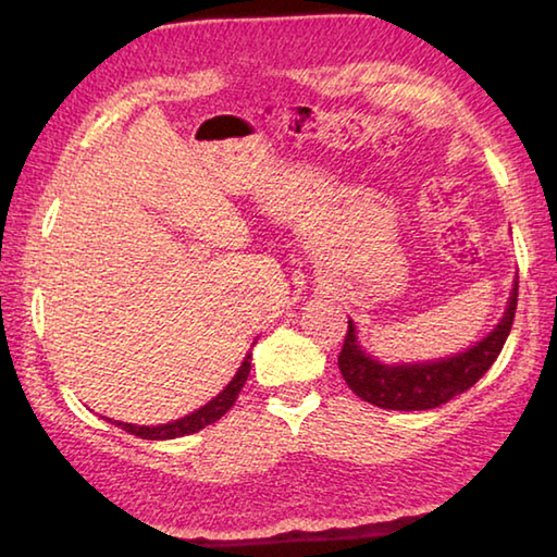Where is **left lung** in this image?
I'll list each match as a JSON object with an SVG mask.
<instances>
[{"mask_svg":"<svg viewBox=\"0 0 557 557\" xmlns=\"http://www.w3.org/2000/svg\"><path fill=\"white\" fill-rule=\"evenodd\" d=\"M518 301V282H513L511 297L502 322L476 346L465 354L442 358L430 363H403L385 366L361 351L356 342V326L348 322L342 354H338V371L358 398L379 405L383 410H432L449 403L469 391L502 354L511 332Z\"/></svg>","mask_w":557,"mask_h":557,"instance_id":"left-lung-1","label":"left lung"}]
</instances>
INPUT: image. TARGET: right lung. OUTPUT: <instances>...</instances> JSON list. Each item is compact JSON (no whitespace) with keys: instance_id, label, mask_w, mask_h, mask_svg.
Instances as JSON below:
<instances>
[{"instance_id":"add662e5","label":"right lung","mask_w":557,"mask_h":557,"mask_svg":"<svg viewBox=\"0 0 557 557\" xmlns=\"http://www.w3.org/2000/svg\"><path fill=\"white\" fill-rule=\"evenodd\" d=\"M250 358L252 354L245 356L243 366L238 369V373L233 375V381L225 385V391H221L219 395L211 403H206L203 408H199L191 414H186L182 420H174L169 422V425H157V428H147V425H129V422H117L115 425L122 428L129 435L135 437H143V440H174V437H184V435H194V432L203 430L206 425H211V422L221 420L225 412L233 408L235 398H238V393L243 391L245 381H248V373H250Z\"/></svg>"}]
</instances>
